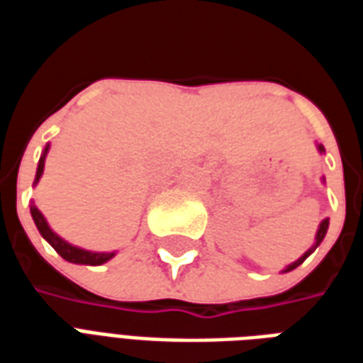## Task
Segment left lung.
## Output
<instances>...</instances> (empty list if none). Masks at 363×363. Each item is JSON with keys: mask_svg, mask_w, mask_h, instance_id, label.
<instances>
[{"mask_svg": "<svg viewBox=\"0 0 363 363\" xmlns=\"http://www.w3.org/2000/svg\"><path fill=\"white\" fill-rule=\"evenodd\" d=\"M317 147H319L320 153L325 151V147H323V145H317ZM327 229H328V220H323V221H320L319 229H317V235H315V245H313V247H311V249H309V251H305L303 255H301V257H299V259L296 260V262H291L289 267L284 268V272H289V270H294V268L299 267V264H301V262H303V260L307 259V257H309V255H311V252L315 251L317 247H319L320 241H323V239H325V235H327Z\"/></svg>", "mask_w": 363, "mask_h": 363, "instance_id": "left-lung-1", "label": "left lung"}]
</instances>
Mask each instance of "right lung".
I'll list each match as a JSON object with an SVG mask.
<instances>
[{"instance_id": "obj_1", "label": "right lung", "mask_w": 363, "mask_h": 363, "mask_svg": "<svg viewBox=\"0 0 363 363\" xmlns=\"http://www.w3.org/2000/svg\"><path fill=\"white\" fill-rule=\"evenodd\" d=\"M48 147L50 145H46L43 151V155H40V161H38V167H36V177H35V184L40 181V177H43L44 171V159H46V153H48ZM30 216H33V220H35L36 229L40 231V235L48 241V243L54 247V251L58 252L60 257L67 262H74V264H89V267H99V264H104L106 260H111L116 252H93V251H85V249H79V247H74V245H69L67 241H64L62 237L56 235L54 231L48 225V221L44 220V216L40 213V210L36 208L35 204L30 206Z\"/></svg>"}]
</instances>
